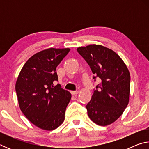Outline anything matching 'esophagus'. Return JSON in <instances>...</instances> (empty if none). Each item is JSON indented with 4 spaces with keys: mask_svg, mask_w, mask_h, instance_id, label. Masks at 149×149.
Segmentation results:
<instances>
[{
    "mask_svg": "<svg viewBox=\"0 0 149 149\" xmlns=\"http://www.w3.org/2000/svg\"><path fill=\"white\" fill-rule=\"evenodd\" d=\"M79 93V91H71V94L72 95H75Z\"/></svg>",
    "mask_w": 149,
    "mask_h": 149,
    "instance_id": "1",
    "label": "esophagus"
}]
</instances>
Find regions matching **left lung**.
Wrapping results in <instances>:
<instances>
[{
    "label": "left lung",
    "mask_w": 149,
    "mask_h": 149,
    "mask_svg": "<svg viewBox=\"0 0 149 149\" xmlns=\"http://www.w3.org/2000/svg\"><path fill=\"white\" fill-rule=\"evenodd\" d=\"M89 65L93 79H100L90 102L87 114L96 124L104 126L114 122L129 102L130 74L122 58L114 51L99 45L77 49Z\"/></svg>",
    "instance_id": "1"
}]
</instances>
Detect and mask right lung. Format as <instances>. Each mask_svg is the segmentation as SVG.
Listing matches in <instances>:
<instances>
[{"mask_svg": "<svg viewBox=\"0 0 149 149\" xmlns=\"http://www.w3.org/2000/svg\"><path fill=\"white\" fill-rule=\"evenodd\" d=\"M70 50L50 48L37 52L26 62L17 77L16 91L20 110L42 130H53L64 121L72 95L54 84L58 81L56 67Z\"/></svg>", "mask_w": 149, "mask_h": 149, "instance_id": "add662e5", "label": "right lung"}]
</instances>
